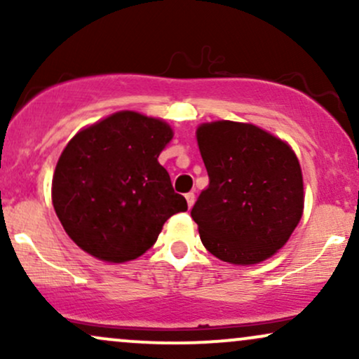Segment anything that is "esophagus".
I'll list each match as a JSON object with an SVG mask.
<instances>
[{"mask_svg": "<svg viewBox=\"0 0 359 359\" xmlns=\"http://www.w3.org/2000/svg\"><path fill=\"white\" fill-rule=\"evenodd\" d=\"M185 201H187L189 209H191L192 205H194V201H196V196H194V192H187V194H185Z\"/></svg>", "mask_w": 359, "mask_h": 359, "instance_id": "obj_1", "label": "esophagus"}]
</instances>
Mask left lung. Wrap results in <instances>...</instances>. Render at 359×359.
I'll list each match as a JSON object with an SVG mask.
<instances>
[{
  "label": "left lung",
  "mask_w": 359,
  "mask_h": 359,
  "mask_svg": "<svg viewBox=\"0 0 359 359\" xmlns=\"http://www.w3.org/2000/svg\"><path fill=\"white\" fill-rule=\"evenodd\" d=\"M209 185L191 216L203 245L234 265L266 259L285 245L302 217L304 184L292 148L255 125L197 128Z\"/></svg>",
  "instance_id": "left-lung-1"
}]
</instances>
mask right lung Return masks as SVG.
<instances>
[{
	"label": "right lung",
	"mask_w": 359,
	"mask_h": 359,
	"mask_svg": "<svg viewBox=\"0 0 359 359\" xmlns=\"http://www.w3.org/2000/svg\"><path fill=\"white\" fill-rule=\"evenodd\" d=\"M172 140L167 123L133 111L79 131L62 151L52 203L65 233L93 257L121 263L155 245L187 201L158 163Z\"/></svg>",
	"instance_id": "add662e5"
}]
</instances>
